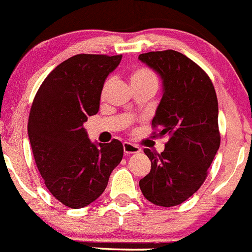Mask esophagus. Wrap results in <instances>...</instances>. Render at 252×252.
Masks as SVG:
<instances>
[{
  "label": "esophagus",
  "mask_w": 252,
  "mask_h": 252,
  "mask_svg": "<svg viewBox=\"0 0 252 252\" xmlns=\"http://www.w3.org/2000/svg\"><path fill=\"white\" fill-rule=\"evenodd\" d=\"M124 152H125L126 154H137L141 152V148H139L138 146H136V144L125 142V143H124Z\"/></svg>",
  "instance_id": "esophagus-1"
}]
</instances>
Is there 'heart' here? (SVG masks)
<instances>
[{
    "label": "heart",
    "instance_id": "1",
    "mask_svg": "<svg viewBox=\"0 0 252 252\" xmlns=\"http://www.w3.org/2000/svg\"><path fill=\"white\" fill-rule=\"evenodd\" d=\"M111 81L108 79V81L104 83L103 89H101V96H105V94L108 93L109 88H110ZM131 84H152V86H156L158 84V81H157L156 74L152 71L147 68H138L132 73L131 76Z\"/></svg>",
    "mask_w": 252,
    "mask_h": 252
}]
</instances>
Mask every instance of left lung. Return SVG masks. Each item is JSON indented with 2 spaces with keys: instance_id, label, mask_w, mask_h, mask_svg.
<instances>
[{
  "instance_id": "1",
  "label": "left lung",
  "mask_w": 252,
  "mask_h": 252,
  "mask_svg": "<svg viewBox=\"0 0 252 252\" xmlns=\"http://www.w3.org/2000/svg\"><path fill=\"white\" fill-rule=\"evenodd\" d=\"M138 60L161 79L152 125L159 127V137H169L160 154L144 149L152 168L139 189L154 205L173 207L201 188L218 152V100L207 73L181 52L151 51Z\"/></svg>"
}]
</instances>
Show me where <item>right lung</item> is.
Masks as SVG:
<instances>
[{"mask_svg": "<svg viewBox=\"0 0 252 252\" xmlns=\"http://www.w3.org/2000/svg\"><path fill=\"white\" fill-rule=\"evenodd\" d=\"M123 55L79 54L50 72L34 98L28 136L47 190L73 210L86 207L105 190L124 156L123 143L88 138L83 124L98 113L104 82Z\"/></svg>", "mask_w": 252, "mask_h": 252, "instance_id": "obj_1", "label": "right lung"}]
</instances>
